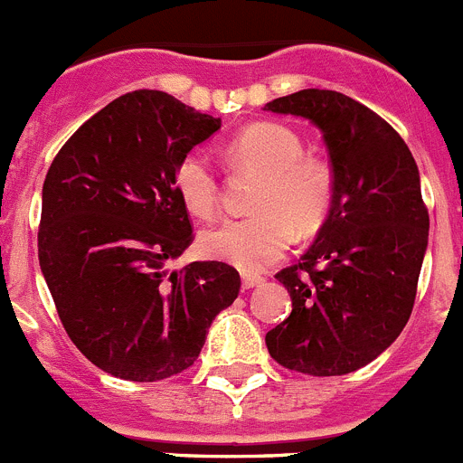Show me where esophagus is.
<instances>
[{"mask_svg": "<svg viewBox=\"0 0 463 463\" xmlns=\"http://www.w3.org/2000/svg\"><path fill=\"white\" fill-rule=\"evenodd\" d=\"M262 276H258V274H241V285H244L246 290H251V288H258V285L262 283Z\"/></svg>", "mask_w": 463, "mask_h": 463, "instance_id": "1", "label": "esophagus"}]
</instances>
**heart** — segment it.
<instances>
[{
    "label": "heart",
    "mask_w": 463,
    "mask_h": 463,
    "mask_svg": "<svg viewBox=\"0 0 463 463\" xmlns=\"http://www.w3.org/2000/svg\"><path fill=\"white\" fill-rule=\"evenodd\" d=\"M232 166L260 173L251 207L256 214L223 219L198 237L201 253L241 271H262L279 260L295 240V226L313 232L334 205V171L324 159L304 155V141L280 123H253L228 144ZM183 205L210 217L219 205V180L201 150L184 155L173 173Z\"/></svg>",
    "instance_id": "obj_1"
}]
</instances>
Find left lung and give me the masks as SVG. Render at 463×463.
Wrapping results in <instances>:
<instances>
[{
    "label": "left lung",
    "mask_w": 463,
    "mask_h": 463,
    "mask_svg": "<svg viewBox=\"0 0 463 463\" xmlns=\"http://www.w3.org/2000/svg\"><path fill=\"white\" fill-rule=\"evenodd\" d=\"M265 111L310 120L335 180L317 240L276 274L292 313L265 335L267 349L295 373H354L386 352L411 317L430 237L416 159L382 116L338 90H297Z\"/></svg>",
    "instance_id": "1"
}]
</instances>
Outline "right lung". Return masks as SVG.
I'll list each match as a JSON object with an SVG mask.
<instances>
[{
  "mask_svg": "<svg viewBox=\"0 0 463 463\" xmlns=\"http://www.w3.org/2000/svg\"><path fill=\"white\" fill-rule=\"evenodd\" d=\"M222 118L164 90H132L90 116L43 183L38 260L63 329L93 365L129 382L183 373L237 299L226 262H166L192 244L173 173Z\"/></svg>",
  "mask_w": 463,
  "mask_h": 463,
  "instance_id": "1",
  "label": "right lung"
}]
</instances>
